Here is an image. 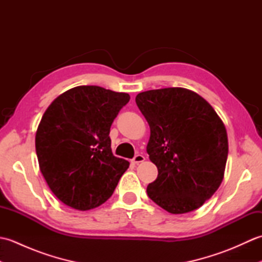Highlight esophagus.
Returning a JSON list of instances; mask_svg holds the SVG:
<instances>
[{"mask_svg": "<svg viewBox=\"0 0 262 262\" xmlns=\"http://www.w3.org/2000/svg\"><path fill=\"white\" fill-rule=\"evenodd\" d=\"M144 161H145V157H144V155H142V154H137V155H135V158L133 159V163L138 164L141 162H144Z\"/></svg>", "mask_w": 262, "mask_h": 262, "instance_id": "esophagus-1", "label": "esophagus"}]
</instances>
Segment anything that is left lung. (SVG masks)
<instances>
[{
  "label": "left lung",
  "mask_w": 262,
  "mask_h": 262,
  "mask_svg": "<svg viewBox=\"0 0 262 262\" xmlns=\"http://www.w3.org/2000/svg\"><path fill=\"white\" fill-rule=\"evenodd\" d=\"M135 101L149 125L146 151L159 171L147 196L171 214L199 208L224 178L229 142L223 121L204 98L183 88L141 92Z\"/></svg>",
  "instance_id": "obj_1"
}]
</instances>
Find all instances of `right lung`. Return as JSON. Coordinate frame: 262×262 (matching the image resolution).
<instances>
[{
  "label": "right lung",
  "mask_w": 262,
  "mask_h": 262,
  "mask_svg": "<svg viewBox=\"0 0 262 262\" xmlns=\"http://www.w3.org/2000/svg\"><path fill=\"white\" fill-rule=\"evenodd\" d=\"M129 94L81 85L57 97L36 133L41 173L63 204L79 210L102 205L129 166L111 151L110 127Z\"/></svg>",
  "instance_id": "1"
}]
</instances>
